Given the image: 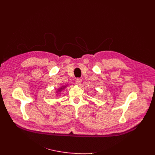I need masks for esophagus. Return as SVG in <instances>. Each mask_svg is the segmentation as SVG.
Wrapping results in <instances>:
<instances>
[{
  "label": "esophagus",
  "mask_w": 155,
  "mask_h": 155,
  "mask_svg": "<svg viewBox=\"0 0 155 155\" xmlns=\"http://www.w3.org/2000/svg\"><path fill=\"white\" fill-rule=\"evenodd\" d=\"M82 79H81L80 78H77L76 80H75V82H76V84L77 85H80L81 84H82Z\"/></svg>",
  "instance_id": "34e87169"
}]
</instances>
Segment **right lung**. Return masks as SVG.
Returning a JSON list of instances; mask_svg holds the SVG:
<instances>
[{
	"instance_id": "right-lung-1",
	"label": "right lung",
	"mask_w": 155,
	"mask_h": 155,
	"mask_svg": "<svg viewBox=\"0 0 155 155\" xmlns=\"http://www.w3.org/2000/svg\"><path fill=\"white\" fill-rule=\"evenodd\" d=\"M61 89H62V88H60V90H61Z\"/></svg>"
}]
</instances>
